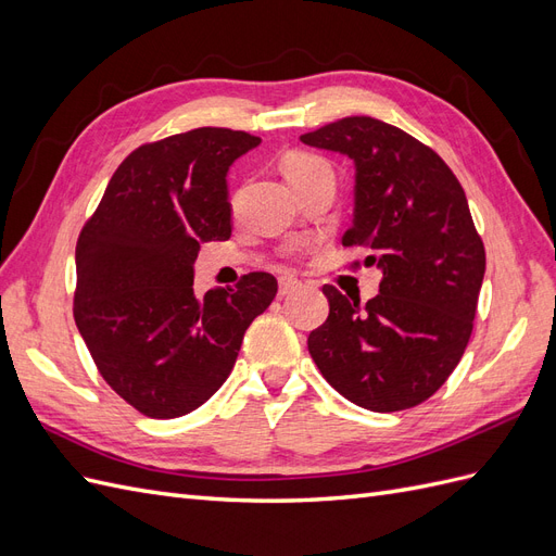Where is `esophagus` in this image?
Listing matches in <instances>:
<instances>
[{"instance_id":"1","label":"esophagus","mask_w":556,"mask_h":556,"mask_svg":"<svg viewBox=\"0 0 556 556\" xmlns=\"http://www.w3.org/2000/svg\"><path fill=\"white\" fill-rule=\"evenodd\" d=\"M296 288H299V280L292 278V276H282V278L278 280V294H280V296H290Z\"/></svg>"}]
</instances>
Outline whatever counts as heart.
<instances>
[{
  "label": "heart",
  "mask_w": 556,
  "mask_h": 556,
  "mask_svg": "<svg viewBox=\"0 0 556 556\" xmlns=\"http://www.w3.org/2000/svg\"><path fill=\"white\" fill-rule=\"evenodd\" d=\"M280 169L294 190L299 188V185L308 182L311 178H315L319 174H331L329 164L323 157L306 153V150H290V153H285L280 160ZM231 204L237 206L239 197H233Z\"/></svg>",
  "instance_id": "1"
}]
</instances>
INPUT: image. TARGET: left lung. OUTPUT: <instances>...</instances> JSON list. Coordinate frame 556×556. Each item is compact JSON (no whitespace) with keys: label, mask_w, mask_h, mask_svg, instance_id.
<instances>
[{"label":"left lung","mask_w":556,"mask_h":556,"mask_svg":"<svg viewBox=\"0 0 556 556\" xmlns=\"http://www.w3.org/2000/svg\"><path fill=\"white\" fill-rule=\"evenodd\" d=\"M301 141L355 162L343 245L362 248L364 264L382 271L366 304L325 285L329 317L308 336L311 357L357 406L413 408L450 378L473 331L484 245L464 188L429 146L376 117H343Z\"/></svg>","instance_id":"8db88e82"}]
</instances>
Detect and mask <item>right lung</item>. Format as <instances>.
I'll list each match as a JSON object with an SVG mask.
<instances>
[{"instance_id": "add662e5", "label": "right lung", "mask_w": 556, "mask_h": 556, "mask_svg": "<svg viewBox=\"0 0 556 556\" xmlns=\"http://www.w3.org/2000/svg\"><path fill=\"white\" fill-rule=\"evenodd\" d=\"M260 137L199 127L123 160L76 243L74 319L97 371L146 417L188 415L220 390L278 282L194 296L201 243L231 237L227 172Z\"/></svg>"}]
</instances>
